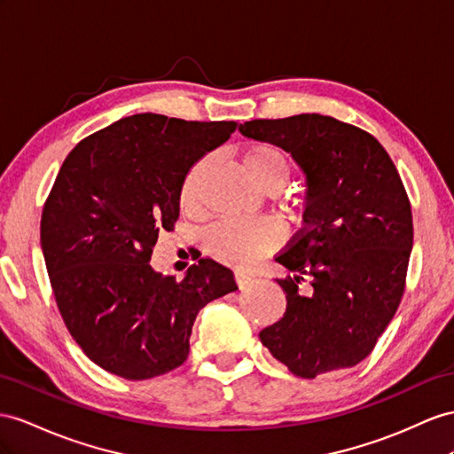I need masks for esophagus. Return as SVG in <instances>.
I'll use <instances>...</instances> for the list:
<instances>
[{
  "label": "esophagus",
  "instance_id": "34e87169",
  "mask_svg": "<svg viewBox=\"0 0 454 454\" xmlns=\"http://www.w3.org/2000/svg\"><path fill=\"white\" fill-rule=\"evenodd\" d=\"M234 278H236V284H238V287H246L253 278L249 276V274H246V272H241V270H236L234 272Z\"/></svg>",
  "mask_w": 454,
  "mask_h": 454
}]
</instances>
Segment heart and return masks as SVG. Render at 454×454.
<instances>
[{"label":"heart","instance_id":"b5f03b06","mask_svg":"<svg viewBox=\"0 0 454 454\" xmlns=\"http://www.w3.org/2000/svg\"><path fill=\"white\" fill-rule=\"evenodd\" d=\"M208 159H203L190 170L182 185V203L193 205L197 201L201 176L207 170ZM241 167L247 176L261 190L276 193L284 188L289 178V160L284 151L269 144H257L243 151ZM282 241V231L270 220L243 223V220H226L216 224L207 234V246L218 261L247 266L261 259L262 254L276 249Z\"/></svg>","mask_w":454,"mask_h":454}]
</instances>
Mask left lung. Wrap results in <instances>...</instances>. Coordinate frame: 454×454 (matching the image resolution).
I'll list each match as a JSON object with an SVG mask.
<instances>
[{
	"label": "left lung",
	"mask_w": 454,
	"mask_h": 454,
	"mask_svg": "<svg viewBox=\"0 0 454 454\" xmlns=\"http://www.w3.org/2000/svg\"><path fill=\"white\" fill-rule=\"evenodd\" d=\"M239 132L284 149L307 178L305 228L276 257L289 270L276 280L287 307L259 338L301 378L351 368L404 292L414 231L399 172L374 136L333 116L259 119Z\"/></svg>",
	"instance_id": "left-lung-1"
}]
</instances>
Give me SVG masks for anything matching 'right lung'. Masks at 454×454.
<instances>
[{"instance_id":"add662e5","label":"right lung","mask_w":454,"mask_h":454,"mask_svg":"<svg viewBox=\"0 0 454 454\" xmlns=\"http://www.w3.org/2000/svg\"><path fill=\"white\" fill-rule=\"evenodd\" d=\"M234 130L132 114L82 139L57 174L40 224L45 266L65 326L111 374L149 380L180 366L197 312L238 289L213 259L182 280L149 264L178 220L185 176Z\"/></svg>"}]
</instances>
